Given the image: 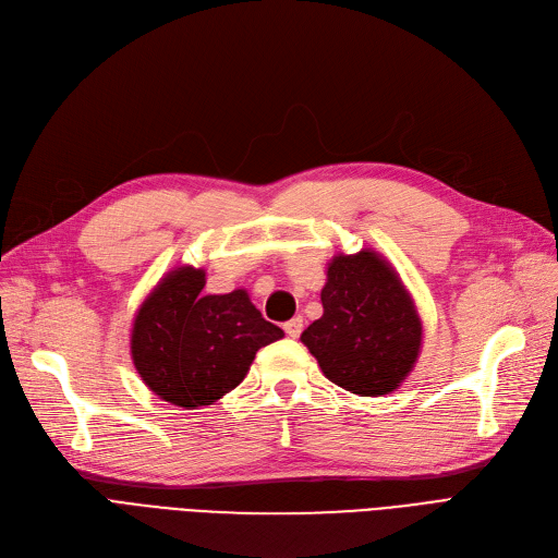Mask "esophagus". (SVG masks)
<instances>
[{
	"label": "esophagus",
	"instance_id": "obj_1",
	"mask_svg": "<svg viewBox=\"0 0 558 558\" xmlns=\"http://www.w3.org/2000/svg\"><path fill=\"white\" fill-rule=\"evenodd\" d=\"M284 332L289 335V337H299L301 332H303V317H294V319H289L287 324H284Z\"/></svg>",
	"mask_w": 558,
	"mask_h": 558
}]
</instances>
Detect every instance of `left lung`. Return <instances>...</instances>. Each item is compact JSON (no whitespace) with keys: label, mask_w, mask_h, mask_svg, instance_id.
<instances>
[{"label":"left lung","mask_w":558,"mask_h":558,"mask_svg":"<svg viewBox=\"0 0 558 558\" xmlns=\"http://www.w3.org/2000/svg\"><path fill=\"white\" fill-rule=\"evenodd\" d=\"M322 319L301 342L328 380L351 395L395 392L422 349V319L392 264L372 248L339 253L328 264Z\"/></svg>","instance_id":"8db88e82"}]
</instances>
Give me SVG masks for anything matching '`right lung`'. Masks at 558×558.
Segmentation results:
<instances>
[{"mask_svg": "<svg viewBox=\"0 0 558 558\" xmlns=\"http://www.w3.org/2000/svg\"><path fill=\"white\" fill-rule=\"evenodd\" d=\"M205 269L180 266L145 299L132 326V360L150 390L173 405H211L246 378L255 353L284 337L246 289L203 294Z\"/></svg>", "mask_w": 558, "mask_h": 558, "instance_id": "add662e5", "label": "right lung"}]
</instances>
